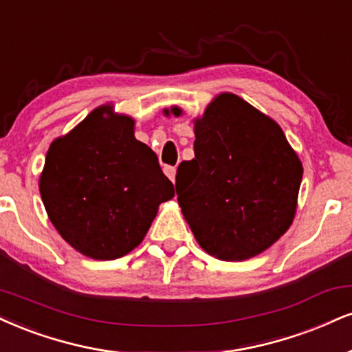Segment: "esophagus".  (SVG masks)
<instances>
[{
  "label": "esophagus",
  "instance_id": "1",
  "mask_svg": "<svg viewBox=\"0 0 352 352\" xmlns=\"http://www.w3.org/2000/svg\"><path fill=\"white\" fill-rule=\"evenodd\" d=\"M164 172L168 179H170L172 182H175V167H165Z\"/></svg>",
  "mask_w": 352,
  "mask_h": 352
}]
</instances>
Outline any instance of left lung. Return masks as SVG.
I'll use <instances>...</instances> for the list:
<instances>
[{"instance_id":"1","label":"left lung","mask_w":352,"mask_h":352,"mask_svg":"<svg viewBox=\"0 0 352 352\" xmlns=\"http://www.w3.org/2000/svg\"><path fill=\"white\" fill-rule=\"evenodd\" d=\"M179 107L165 116H180ZM195 159L179 165V205L200 248L219 261L259 256L297 213L303 165L272 118L219 93L193 120Z\"/></svg>"}]
</instances>
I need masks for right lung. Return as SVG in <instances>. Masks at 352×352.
I'll return each mask as SVG.
<instances>
[{"label": "right lung", "mask_w": 352, "mask_h": 352, "mask_svg": "<svg viewBox=\"0 0 352 352\" xmlns=\"http://www.w3.org/2000/svg\"><path fill=\"white\" fill-rule=\"evenodd\" d=\"M134 118L101 104L49 146L39 192L50 223L96 261L138 248L175 190L157 155L134 135Z\"/></svg>", "instance_id": "1"}]
</instances>
